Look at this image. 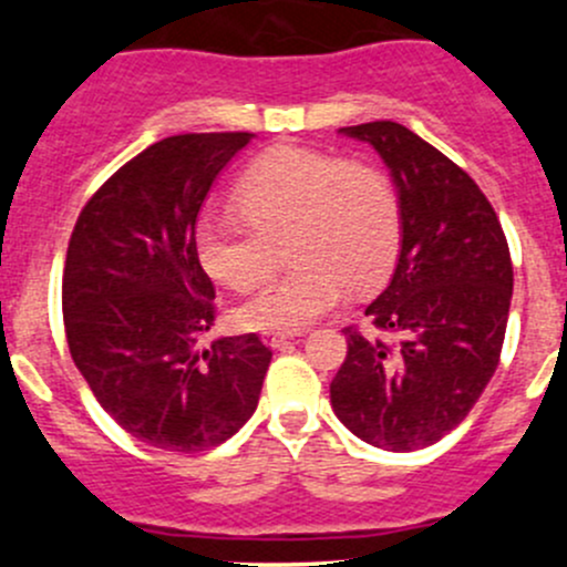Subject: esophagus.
<instances>
[{
    "label": "esophagus",
    "mask_w": 567,
    "mask_h": 567,
    "mask_svg": "<svg viewBox=\"0 0 567 567\" xmlns=\"http://www.w3.org/2000/svg\"><path fill=\"white\" fill-rule=\"evenodd\" d=\"M296 337H301V331H266V334H262V342L271 348H282L285 342L296 340Z\"/></svg>",
    "instance_id": "obj_1"
}]
</instances>
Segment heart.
Masks as SVG:
<instances>
[{"instance_id":"b5f03b06","label":"heart","mask_w":567,"mask_h":567,"mask_svg":"<svg viewBox=\"0 0 567 567\" xmlns=\"http://www.w3.org/2000/svg\"><path fill=\"white\" fill-rule=\"evenodd\" d=\"M241 210H208L194 225L205 271L249 290L274 266V241H288L293 271L274 279L238 310L255 331H299L340 305L351 285L373 288L390 274L400 244L392 181L368 164L329 153L277 147L244 169Z\"/></svg>"}]
</instances>
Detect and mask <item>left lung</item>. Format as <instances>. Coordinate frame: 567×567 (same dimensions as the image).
<instances>
[{"label": "left lung", "instance_id": "obj_1", "mask_svg": "<svg viewBox=\"0 0 567 567\" xmlns=\"http://www.w3.org/2000/svg\"><path fill=\"white\" fill-rule=\"evenodd\" d=\"M340 134L373 145L398 188V266L364 316L400 340L348 326L331 409L362 442L411 453L458 427L499 364L511 249L477 183L414 131L375 120Z\"/></svg>", "mask_w": 567, "mask_h": 567}]
</instances>
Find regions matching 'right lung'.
<instances>
[{"label":"right lung","instance_id":"1","mask_svg":"<svg viewBox=\"0 0 567 567\" xmlns=\"http://www.w3.org/2000/svg\"><path fill=\"white\" fill-rule=\"evenodd\" d=\"M255 134H177L117 169L71 233L62 318L71 357L123 431L167 453L219 447L255 414L271 348L221 337L194 247L210 186Z\"/></svg>","mask_w":567,"mask_h":567}]
</instances>
